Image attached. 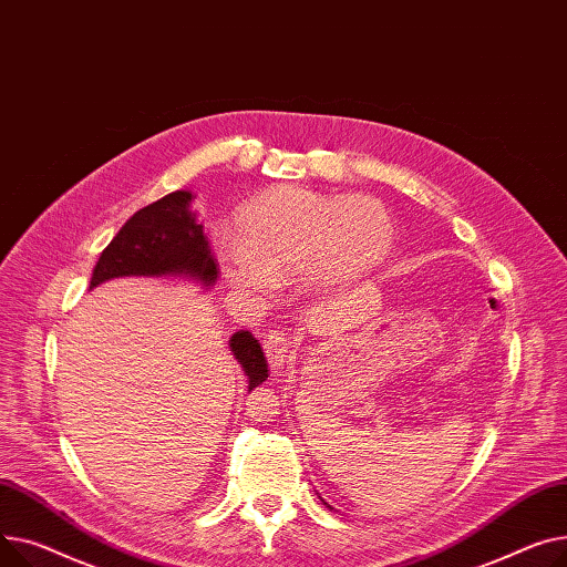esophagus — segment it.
<instances>
[{
  "label": "esophagus",
  "instance_id": "1",
  "mask_svg": "<svg viewBox=\"0 0 567 567\" xmlns=\"http://www.w3.org/2000/svg\"><path fill=\"white\" fill-rule=\"evenodd\" d=\"M262 348H265V354H268V359L272 363V369L281 371L284 365H288L290 359H292L295 343H292V337H288V334H284V331L275 329V331H270L268 337H265V346Z\"/></svg>",
  "mask_w": 567,
  "mask_h": 567
}]
</instances>
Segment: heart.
<instances>
[{
    "label": "heart",
    "mask_w": 567,
    "mask_h": 567,
    "mask_svg": "<svg viewBox=\"0 0 567 567\" xmlns=\"http://www.w3.org/2000/svg\"><path fill=\"white\" fill-rule=\"evenodd\" d=\"M391 245L393 221L378 198L292 185L251 198L238 215V233H213L224 279L243 295H268L297 281L313 290L354 284L378 268Z\"/></svg>",
    "instance_id": "b5f03b06"
}]
</instances>
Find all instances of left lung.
Returning a JSON list of instances; mask_svg holds the SVG:
<instances>
[{
  "mask_svg": "<svg viewBox=\"0 0 567 567\" xmlns=\"http://www.w3.org/2000/svg\"><path fill=\"white\" fill-rule=\"evenodd\" d=\"M322 504H324V506H327V508H331V506H329V504H327V502H322ZM331 511H334V508H331Z\"/></svg>",
  "mask_w": 567,
  "mask_h": 567,
  "instance_id": "1",
  "label": "left lung"
}]
</instances>
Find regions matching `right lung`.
Masks as SVG:
<instances>
[{
  "label": "right lung",
  "mask_w": 567,
  "mask_h": 567,
  "mask_svg": "<svg viewBox=\"0 0 567 567\" xmlns=\"http://www.w3.org/2000/svg\"><path fill=\"white\" fill-rule=\"evenodd\" d=\"M192 202L189 189H176L132 215L100 254L89 290L118 277H174L213 286L217 262ZM228 348L243 365L249 391L268 380V359L251 331H236Z\"/></svg>",
  "instance_id": "right-lung-1"
}]
</instances>
